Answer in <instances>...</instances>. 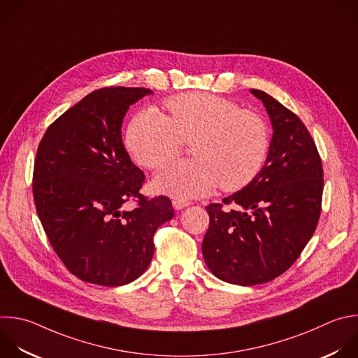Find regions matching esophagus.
<instances>
[{
	"instance_id": "1",
	"label": "esophagus",
	"mask_w": 358,
	"mask_h": 358,
	"mask_svg": "<svg viewBox=\"0 0 358 358\" xmlns=\"http://www.w3.org/2000/svg\"><path fill=\"white\" fill-rule=\"evenodd\" d=\"M188 205H189V202H188V201L173 199V206H174L176 209H182V208H185V206H188Z\"/></svg>"
}]
</instances>
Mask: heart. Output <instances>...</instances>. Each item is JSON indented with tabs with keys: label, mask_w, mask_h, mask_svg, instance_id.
I'll return each mask as SVG.
<instances>
[{
	"label": "heart",
	"mask_w": 358,
	"mask_h": 358,
	"mask_svg": "<svg viewBox=\"0 0 358 358\" xmlns=\"http://www.w3.org/2000/svg\"><path fill=\"white\" fill-rule=\"evenodd\" d=\"M169 116L156 109L139 112L128 127L125 145L134 160L157 170L192 143L188 162L166 167L155 178L159 191L187 201L249 185L262 171L270 150L264 117L239 103L205 92H184L166 101Z\"/></svg>",
	"instance_id": "1"
}]
</instances>
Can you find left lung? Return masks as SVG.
Here are the masks:
<instances>
[{
	"instance_id": "1",
	"label": "left lung",
	"mask_w": 358,
	"mask_h": 358,
	"mask_svg": "<svg viewBox=\"0 0 358 358\" xmlns=\"http://www.w3.org/2000/svg\"><path fill=\"white\" fill-rule=\"evenodd\" d=\"M250 92L271 119L268 156L249 185L205 208L202 242L210 273L237 285L268 282L296 262L317 226L323 194L322 160L303 122L267 92Z\"/></svg>"
}]
</instances>
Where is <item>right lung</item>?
I'll return each mask as SVG.
<instances>
[{
    "label": "right lung",
    "instance_id": "right-lung-1",
    "mask_svg": "<svg viewBox=\"0 0 358 358\" xmlns=\"http://www.w3.org/2000/svg\"><path fill=\"white\" fill-rule=\"evenodd\" d=\"M152 94L142 87H103L67 109L36 152L32 191L50 246L77 278L103 287L135 281L149 267L159 226L171 201L141 194L143 171L121 136L129 106ZM135 200L132 211L123 209Z\"/></svg>",
    "mask_w": 358,
    "mask_h": 358
}]
</instances>
